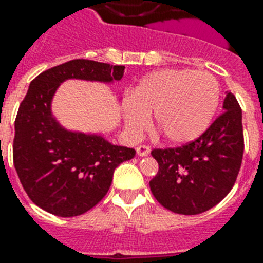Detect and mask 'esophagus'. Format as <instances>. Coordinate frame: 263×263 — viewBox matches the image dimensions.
<instances>
[{"mask_svg":"<svg viewBox=\"0 0 263 263\" xmlns=\"http://www.w3.org/2000/svg\"><path fill=\"white\" fill-rule=\"evenodd\" d=\"M151 151V147L147 146V144H142V146L136 147V153H138L139 157H147Z\"/></svg>","mask_w":263,"mask_h":263,"instance_id":"34e87169","label":"esophagus"}]
</instances>
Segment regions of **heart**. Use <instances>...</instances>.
<instances>
[{"instance_id":"1","label":"heart","mask_w":263,"mask_h":263,"mask_svg":"<svg viewBox=\"0 0 263 263\" xmlns=\"http://www.w3.org/2000/svg\"><path fill=\"white\" fill-rule=\"evenodd\" d=\"M220 101V86L208 71L166 69L144 77L124 105L128 129L139 134L148 115L168 142L189 143L201 136L212 123Z\"/></svg>"}]
</instances>
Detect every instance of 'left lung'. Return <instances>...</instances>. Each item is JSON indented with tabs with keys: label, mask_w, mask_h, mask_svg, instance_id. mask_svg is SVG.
Masks as SVG:
<instances>
[{
	"label": "left lung",
	"mask_w": 263,
	"mask_h": 263,
	"mask_svg": "<svg viewBox=\"0 0 263 263\" xmlns=\"http://www.w3.org/2000/svg\"><path fill=\"white\" fill-rule=\"evenodd\" d=\"M221 112L201 136L180 147L154 148L159 170L150 181L157 201L180 215H198L234 186L245 150L242 109L227 93Z\"/></svg>",
	"instance_id": "1"
}]
</instances>
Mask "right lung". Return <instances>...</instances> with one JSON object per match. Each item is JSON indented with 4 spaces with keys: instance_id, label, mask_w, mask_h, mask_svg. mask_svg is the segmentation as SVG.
Masks as SVG:
<instances>
[{
    "instance_id": "1",
    "label": "right lung",
    "mask_w": 263,
    "mask_h": 263,
    "mask_svg": "<svg viewBox=\"0 0 263 263\" xmlns=\"http://www.w3.org/2000/svg\"><path fill=\"white\" fill-rule=\"evenodd\" d=\"M124 66L74 59L43 71L29 85L14 121L13 163L32 202L55 216L72 217L101 201L113 172L136 151L101 136L69 132L51 116V100L69 78L120 81Z\"/></svg>"
}]
</instances>
